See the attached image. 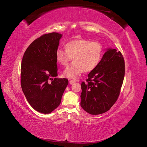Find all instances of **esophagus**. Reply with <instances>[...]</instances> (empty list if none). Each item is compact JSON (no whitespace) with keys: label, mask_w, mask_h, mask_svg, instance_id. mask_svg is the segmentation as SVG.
Masks as SVG:
<instances>
[{"label":"esophagus","mask_w":147,"mask_h":147,"mask_svg":"<svg viewBox=\"0 0 147 147\" xmlns=\"http://www.w3.org/2000/svg\"><path fill=\"white\" fill-rule=\"evenodd\" d=\"M75 82L74 80H69V83H70V84H73Z\"/></svg>","instance_id":"1"}]
</instances>
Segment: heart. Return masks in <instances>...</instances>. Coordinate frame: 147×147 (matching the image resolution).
<instances>
[{"instance_id":"heart-1","label":"heart","mask_w":147,"mask_h":147,"mask_svg":"<svg viewBox=\"0 0 147 147\" xmlns=\"http://www.w3.org/2000/svg\"><path fill=\"white\" fill-rule=\"evenodd\" d=\"M65 50L56 52V60L60 65H67L73 58V63L64 69L67 78L76 79L82 72H90L99 65L104 53V46L99 42L89 40H75L65 45Z\"/></svg>"}]
</instances>
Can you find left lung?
<instances>
[{"label": "left lung", "mask_w": 147, "mask_h": 147, "mask_svg": "<svg viewBox=\"0 0 147 147\" xmlns=\"http://www.w3.org/2000/svg\"><path fill=\"white\" fill-rule=\"evenodd\" d=\"M125 73L123 55L115 49L108 48L97 67L82 82L80 105L91 115L104 113L118 99Z\"/></svg>", "instance_id": "obj_1"}]
</instances>
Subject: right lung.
Masks as SVG:
<instances>
[{
  "label": "right lung",
  "mask_w": 147,
  "mask_h": 147,
  "mask_svg": "<svg viewBox=\"0 0 147 147\" xmlns=\"http://www.w3.org/2000/svg\"><path fill=\"white\" fill-rule=\"evenodd\" d=\"M63 35L46 34L30 43L21 66V85L30 105L48 114L59 105L68 80L58 78L56 52ZM52 80V82L49 80Z\"/></svg>",
  "instance_id": "right-lung-1"
}]
</instances>
